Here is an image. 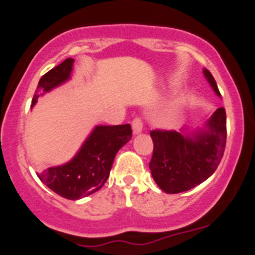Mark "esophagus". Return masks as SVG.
<instances>
[{"instance_id":"34e87169","label":"esophagus","mask_w":255,"mask_h":255,"mask_svg":"<svg viewBox=\"0 0 255 255\" xmlns=\"http://www.w3.org/2000/svg\"><path fill=\"white\" fill-rule=\"evenodd\" d=\"M131 129H133L134 135H137L142 131V122L139 118L134 119L133 122H131Z\"/></svg>"}]
</instances>
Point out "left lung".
I'll return each instance as SVG.
<instances>
[{
	"label": "left lung",
	"mask_w": 255,
	"mask_h": 255,
	"mask_svg": "<svg viewBox=\"0 0 255 255\" xmlns=\"http://www.w3.org/2000/svg\"><path fill=\"white\" fill-rule=\"evenodd\" d=\"M204 77L221 97L217 84L206 68ZM153 156L150 170L154 182L168 194L186 192L206 181L221 163L227 141V116L218 108L200 127H184L182 133L152 130Z\"/></svg>",
	"instance_id": "left-lung-1"
}]
</instances>
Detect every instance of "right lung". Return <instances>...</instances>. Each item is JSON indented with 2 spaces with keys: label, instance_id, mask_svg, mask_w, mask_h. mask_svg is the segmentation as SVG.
<instances>
[{
  "label": "right lung",
  "instance_id": "right-lung-1",
  "mask_svg": "<svg viewBox=\"0 0 255 255\" xmlns=\"http://www.w3.org/2000/svg\"><path fill=\"white\" fill-rule=\"evenodd\" d=\"M73 63V58H67L40 78L31 108L38 98L71 80ZM130 137L129 125L95 126L71 160L38 172V177L51 191L69 200L93 194L103 187L116 153Z\"/></svg>",
  "mask_w": 255,
  "mask_h": 255
}]
</instances>
